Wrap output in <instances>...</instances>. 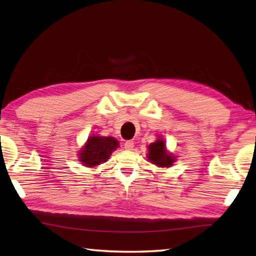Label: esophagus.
<instances>
[{
	"label": "esophagus",
	"instance_id": "1",
	"mask_svg": "<svg viewBox=\"0 0 256 256\" xmlns=\"http://www.w3.org/2000/svg\"><path fill=\"white\" fill-rule=\"evenodd\" d=\"M134 142H132V140H128V142H126L124 144V149H127V150H132V148H134Z\"/></svg>",
	"mask_w": 256,
	"mask_h": 256
}]
</instances>
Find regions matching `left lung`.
I'll list each match as a JSON object with an SVG mask.
<instances>
[{"instance_id":"1","label":"left lung","mask_w":256,"mask_h":256,"mask_svg":"<svg viewBox=\"0 0 256 256\" xmlns=\"http://www.w3.org/2000/svg\"><path fill=\"white\" fill-rule=\"evenodd\" d=\"M148 159L159 166H170L174 161V158L171 154H166V146L162 140H158V142L149 144Z\"/></svg>"}]
</instances>
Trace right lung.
I'll return each instance as SVG.
<instances>
[{"instance_id": "1", "label": "right lung", "mask_w": 256, "mask_h": 256, "mask_svg": "<svg viewBox=\"0 0 256 256\" xmlns=\"http://www.w3.org/2000/svg\"><path fill=\"white\" fill-rule=\"evenodd\" d=\"M118 147V142L112 137L94 136L88 139L80 154V160L87 166H96L107 161L112 151Z\"/></svg>"}]
</instances>
